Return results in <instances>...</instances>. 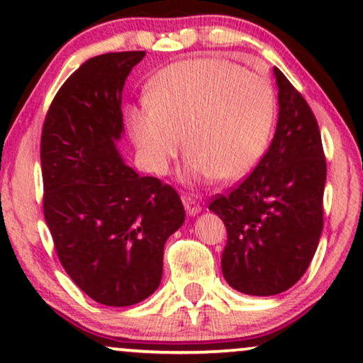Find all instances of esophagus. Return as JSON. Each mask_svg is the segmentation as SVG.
<instances>
[{
    "instance_id": "34e87169",
    "label": "esophagus",
    "mask_w": 363,
    "mask_h": 363,
    "mask_svg": "<svg viewBox=\"0 0 363 363\" xmlns=\"http://www.w3.org/2000/svg\"><path fill=\"white\" fill-rule=\"evenodd\" d=\"M182 203H184V208L187 211V215H198L201 211V205H199L198 199L194 198L193 194H184L182 196Z\"/></svg>"
}]
</instances>
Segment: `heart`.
<instances>
[{"label": "heart", "mask_w": 363, "mask_h": 363, "mask_svg": "<svg viewBox=\"0 0 363 363\" xmlns=\"http://www.w3.org/2000/svg\"><path fill=\"white\" fill-rule=\"evenodd\" d=\"M277 119L268 77L222 57L174 62L158 73L148 104L128 112L129 135L145 169L169 172L186 136L194 181H237L259 164Z\"/></svg>", "instance_id": "1"}]
</instances>
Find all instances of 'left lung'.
I'll return each mask as SVG.
<instances>
[{
    "label": "left lung",
    "mask_w": 363,
    "mask_h": 363,
    "mask_svg": "<svg viewBox=\"0 0 363 363\" xmlns=\"http://www.w3.org/2000/svg\"><path fill=\"white\" fill-rule=\"evenodd\" d=\"M277 131L256 169L210 210L227 227L222 273L256 297L289 290L309 268L323 232L326 158L318 121L280 69Z\"/></svg>",
    "instance_id": "obj_1"
}]
</instances>
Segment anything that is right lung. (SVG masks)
I'll return each instance as SVG.
<instances>
[{
    "instance_id": "obj_1",
    "label": "right lung",
    "mask_w": 363,
    "mask_h": 363,
    "mask_svg": "<svg viewBox=\"0 0 363 363\" xmlns=\"http://www.w3.org/2000/svg\"><path fill=\"white\" fill-rule=\"evenodd\" d=\"M145 51L107 52L68 78L40 138L44 216L62 268L78 289L111 307L158 289L164 245L184 223L174 187L140 177L121 158V95Z\"/></svg>"
}]
</instances>
